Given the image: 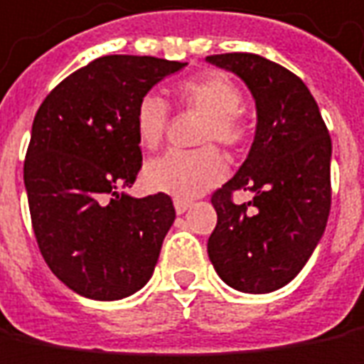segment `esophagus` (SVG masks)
I'll use <instances>...</instances> for the list:
<instances>
[{"label": "esophagus", "mask_w": 364, "mask_h": 364, "mask_svg": "<svg viewBox=\"0 0 364 364\" xmlns=\"http://www.w3.org/2000/svg\"><path fill=\"white\" fill-rule=\"evenodd\" d=\"M174 208H176L178 214H184V212L190 208V202L188 200H180V198H174Z\"/></svg>", "instance_id": "obj_1"}]
</instances>
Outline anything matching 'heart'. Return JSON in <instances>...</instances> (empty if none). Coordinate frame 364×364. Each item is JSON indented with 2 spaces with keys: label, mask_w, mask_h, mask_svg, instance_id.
<instances>
[{
  "label": "heart",
  "mask_w": 364,
  "mask_h": 364,
  "mask_svg": "<svg viewBox=\"0 0 364 364\" xmlns=\"http://www.w3.org/2000/svg\"><path fill=\"white\" fill-rule=\"evenodd\" d=\"M178 100L190 109L204 114L200 144L216 142L226 148H240L248 140V126L240 116L242 92L220 72H206L176 85ZM136 136L144 148L162 142L168 126V106L160 96L146 94L134 112ZM226 176V160L214 146L194 152L170 150L150 160L144 168V182L154 192H164L180 200L194 198Z\"/></svg>",
  "instance_id": "obj_1"
}]
</instances>
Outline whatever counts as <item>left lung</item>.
<instances>
[{"label":"left lung","instance_id":"obj_1","mask_svg":"<svg viewBox=\"0 0 364 364\" xmlns=\"http://www.w3.org/2000/svg\"><path fill=\"white\" fill-rule=\"evenodd\" d=\"M206 62L238 75L256 104L250 152L212 196L218 222L208 256L228 287L267 294L289 284L323 238L333 144L313 94L287 68L256 53H218ZM238 189L255 198L234 205Z\"/></svg>","mask_w":364,"mask_h":364}]
</instances>
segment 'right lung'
<instances>
[{"instance_id": "1", "label": "right lung", "mask_w": 364, "mask_h": 364, "mask_svg": "<svg viewBox=\"0 0 364 364\" xmlns=\"http://www.w3.org/2000/svg\"><path fill=\"white\" fill-rule=\"evenodd\" d=\"M184 65L97 58L55 85L33 118L23 162L31 226L51 272L85 299L119 301L152 277L176 210L164 192H124L142 168L134 112Z\"/></svg>"}]
</instances>
